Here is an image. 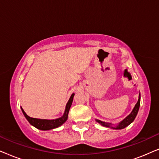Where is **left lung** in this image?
Masks as SVG:
<instances>
[{"mask_svg": "<svg viewBox=\"0 0 159 159\" xmlns=\"http://www.w3.org/2000/svg\"><path fill=\"white\" fill-rule=\"evenodd\" d=\"M140 94H139L138 101V102H137V103L135 104V106H134L133 109H132V112L130 113V114L128 115V116L126 117L125 119H123V120L121 121L118 125L116 126V127H112L111 124L106 123V122H105V121H102L101 120H98V119H95V121H96L97 122H98L99 124H101L102 126H104V127H110V128H112V129H124V128L127 127L128 125H129L130 124H131L132 121L134 120L137 114H138L139 108H140Z\"/></svg>", "mask_w": 159, "mask_h": 159, "instance_id": "8db88e82", "label": "left lung"}]
</instances>
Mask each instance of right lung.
I'll return each mask as SVG.
<instances>
[{"mask_svg":"<svg viewBox=\"0 0 159 159\" xmlns=\"http://www.w3.org/2000/svg\"><path fill=\"white\" fill-rule=\"evenodd\" d=\"M75 96V94L71 95L70 98H69L68 103H66V108H65V111L64 113V115L60 118L56 119H52V120H48V119H35V118H32V117H30L25 112V111L23 110L22 108H21V111H22V113L25 115L26 119H27V121H29L30 124L32 126H34V127H36L37 129H40V130H49V129H55V128H57L60 127L61 125H62L65 121L67 120V118H68V114L69 109H70V107L71 106V103H72L73 101V98Z\"/></svg>","mask_w":159,"mask_h":159,"instance_id":"1","label":"right lung"}]
</instances>
